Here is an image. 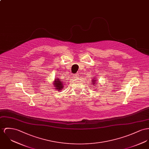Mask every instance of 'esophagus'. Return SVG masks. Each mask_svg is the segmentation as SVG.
I'll list each match as a JSON object with an SVG mask.
<instances>
[{
	"label": "esophagus",
	"instance_id": "obj_1",
	"mask_svg": "<svg viewBox=\"0 0 149 149\" xmlns=\"http://www.w3.org/2000/svg\"><path fill=\"white\" fill-rule=\"evenodd\" d=\"M79 76V74H74V77H75V78H77V77H78Z\"/></svg>",
	"mask_w": 149,
	"mask_h": 149
}]
</instances>
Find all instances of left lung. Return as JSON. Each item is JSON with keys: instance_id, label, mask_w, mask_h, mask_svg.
Here are the masks:
<instances>
[{"instance_id": "obj_1", "label": "left lung", "mask_w": 149, "mask_h": 149, "mask_svg": "<svg viewBox=\"0 0 149 149\" xmlns=\"http://www.w3.org/2000/svg\"><path fill=\"white\" fill-rule=\"evenodd\" d=\"M96 81H97V79H95V78H93V79L91 80V84L92 85H93V86H95L96 85H97V83H96ZM95 88H96V87H95Z\"/></svg>"}]
</instances>
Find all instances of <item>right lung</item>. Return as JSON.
I'll use <instances>...</instances> for the list:
<instances>
[{
    "instance_id": "obj_1",
    "label": "right lung",
    "mask_w": 149,
    "mask_h": 149,
    "mask_svg": "<svg viewBox=\"0 0 149 149\" xmlns=\"http://www.w3.org/2000/svg\"><path fill=\"white\" fill-rule=\"evenodd\" d=\"M53 83L54 87H55L54 88L58 91H62V90L63 89L64 84L61 80H59V78H56L54 79V81L53 82Z\"/></svg>"
}]
</instances>
